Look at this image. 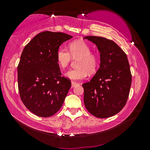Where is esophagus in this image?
<instances>
[{
	"label": "esophagus",
	"mask_w": 150,
	"mask_h": 150,
	"mask_svg": "<svg viewBox=\"0 0 150 150\" xmlns=\"http://www.w3.org/2000/svg\"><path fill=\"white\" fill-rule=\"evenodd\" d=\"M79 85V83H76V82H74V81H71V87H74L76 86Z\"/></svg>",
	"instance_id": "obj_1"
}]
</instances>
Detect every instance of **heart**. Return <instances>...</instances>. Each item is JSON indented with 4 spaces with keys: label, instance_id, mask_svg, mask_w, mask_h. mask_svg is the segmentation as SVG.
<instances>
[{
    "label": "heart",
    "instance_id": "obj_1",
    "mask_svg": "<svg viewBox=\"0 0 150 150\" xmlns=\"http://www.w3.org/2000/svg\"><path fill=\"white\" fill-rule=\"evenodd\" d=\"M69 52L66 49L59 48L56 52V60L61 68L68 66L73 59L79 58L76 69H71L65 74V76L73 81L85 79L88 72L93 74L96 72L99 66V56L91 52V48L87 43L82 40L71 42L68 46Z\"/></svg>",
    "mask_w": 150,
    "mask_h": 150
}]
</instances>
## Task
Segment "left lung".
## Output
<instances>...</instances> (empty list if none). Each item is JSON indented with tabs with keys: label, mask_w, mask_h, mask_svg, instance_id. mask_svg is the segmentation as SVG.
<instances>
[{
	"label": "left lung",
	"mask_w": 150,
	"mask_h": 150,
	"mask_svg": "<svg viewBox=\"0 0 150 150\" xmlns=\"http://www.w3.org/2000/svg\"><path fill=\"white\" fill-rule=\"evenodd\" d=\"M84 39L95 44L100 53L99 69L83 84L84 104L96 117H110L122 110L130 93L132 75L128 57L113 41L97 36Z\"/></svg>",
	"instance_id": "left-lung-1"
}]
</instances>
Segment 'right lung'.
<instances>
[{
    "label": "right lung",
    "mask_w": 150,
    "mask_h": 150,
    "mask_svg": "<svg viewBox=\"0 0 150 150\" xmlns=\"http://www.w3.org/2000/svg\"><path fill=\"white\" fill-rule=\"evenodd\" d=\"M71 38L61 32H42L22 51L18 65V90L24 106L35 115L50 117L63 105L71 81L61 76L56 52Z\"/></svg>",
    "instance_id": "obj_1"
}]
</instances>
